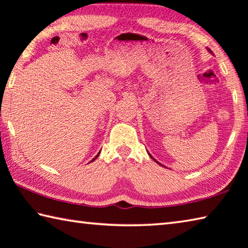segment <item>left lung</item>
Masks as SVG:
<instances>
[{
  "label": "left lung",
  "instance_id": "1",
  "mask_svg": "<svg viewBox=\"0 0 248 248\" xmlns=\"http://www.w3.org/2000/svg\"><path fill=\"white\" fill-rule=\"evenodd\" d=\"M150 156H151V155H150ZM151 157H152V156H151ZM152 158H153V157H152ZM153 159H154V158H153ZM154 160H155V159H154Z\"/></svg>",
  "mask_w": 248,
  "mask_h": 248
}]
</instances>
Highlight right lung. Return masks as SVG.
<instances>
[{"label":"right lung","instance_id":"obj_1","mask_svg":"<svg viewBox=\"0 0 248 248\" xmlns=\"http://www.w3.org/2000/svg\"><path fill=\"white\" fill-rule=\"evenodd\" d=\"M97 156H98V155H97ZM97 156H96V157H97ZM94 159H95V158H93V160H94Z\"/></svg>","mask_w":248,"mask_h":248}]
</instances>
